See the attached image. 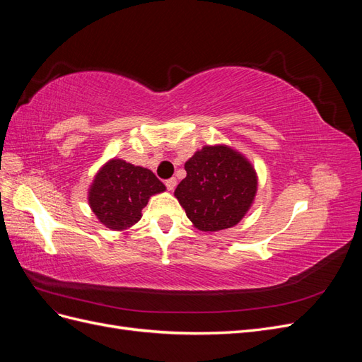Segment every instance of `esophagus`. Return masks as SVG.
I'll use <instances>...</instances> for the list:
<instances>
[{
	"mask_svg": "<svg viewBox=\"0 0 362 362\" xmlns=\"http://www.w3.org/2000/svg\"><path fill=\"white\" fill-rule=\"evenodd\" d=\"M166 187H168L169 192H172L175 187H177V180H175V178L166 180Z\"/></svg>",
	"mask_w": 362,
	"mask_h": 362,
	"instance_id": "obj_1",
	"label": "esophagus"
}]
</instances>
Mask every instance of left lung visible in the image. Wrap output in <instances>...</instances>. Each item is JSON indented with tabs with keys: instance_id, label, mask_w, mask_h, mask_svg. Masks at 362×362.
Here are the masks:
<instances>
[{
	"instance_id": "8db88e82",
	"label": "left lung",
	"mask_w": 362,
	"mask_h": 362,
	"mask_svg": "<svg viewBox=\"0 0 362 362\" xmlns=\"http://www.w3.org/2000/svg\"><path fill=\"white\" fill-rule=\"evenodd\" d=\"M187 172L175 196L199 231L235 226L255 199L258 177L252 163L226 145L204 146L184 164Z\"/></svg>"
}]
</instances>
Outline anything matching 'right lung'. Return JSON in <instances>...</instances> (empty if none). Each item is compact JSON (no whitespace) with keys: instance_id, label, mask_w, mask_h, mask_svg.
<instances>
[{"instance_id":"right-lung-1","label":"right lung","mask_w":362,"mask_h":362,"mask_svg":"<svg viewBox=\"0 0 362 362\" xmlns=\"http://www.w3.org/2000/svg\"><path fill=\"white\" fill-rule=\"evenodd\" d=\"M166 190L149 169L113 158L98 170L89 189V205L103 225L124 231L137 223L151 196Z\"/></svg>"}]
</instances>
